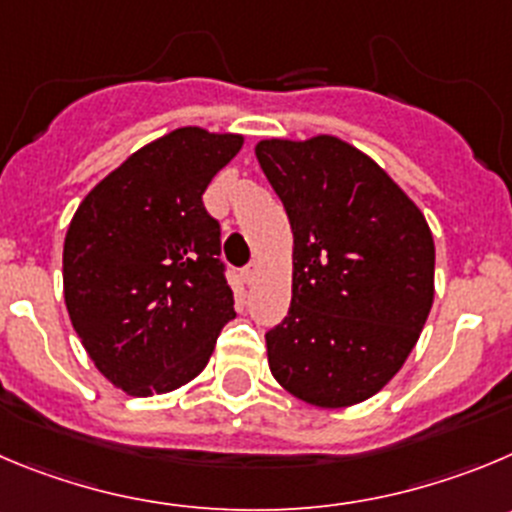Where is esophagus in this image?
Returning a JSON list of instances; mask_svg holds the SVG:
<instances>
[{
	"label": "esophagus",
	"mask_w": 512,
	"mask_h": 512,
	"mask_svg": "<svg viewBox=\"0 0 512 512\" xmlns=\"http://www.w3.org/2000/svg\"><path fill=\"white\" fill-rule=\"evenodd\" d=\"M255 278H257V265H255V262H250V265L242 267V280H245L247 285L255 283Z\"/></svg>",
	"instance_id": "obj_1"
}]
</instances>
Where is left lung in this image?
I'll return each mask as SVG.
<instances>
[{"label": "left lung", "mask_w": 512, "mask_h": 512, "mask_svg": "<svg viewBox=\"0 0 512 512\" xmlns=\"http://www.w3.org/2000/svg\"><path fill=\"white\" fill-rule=\"evenodd\" d=\"M293 229V300L265 333L272 376L315 407L374 396L407 361L434 298L424 214L379 164L333 136L260 141Z\"/></svg>", "instance_id": "obj_1"}]
</instances>
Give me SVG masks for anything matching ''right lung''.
Listing matches in <instances>:
<instances>
[{
	"mask_svg": "<svg viewBox=\"0 0 512 512\" xmlns=\"http://www.w3.org/2000/svg\"><path fill=\"white\" fill-rule=\"evenodd\" d=\"M240 148L242 136L176 128L105 176L70 222V321L100 374L128 394L194 379L234 318L222 227L202 194Z\"/></svg>",
	"mask_w": 512,
	"mask_h": 512,
	"instance_id": "right-lung-1",
	"label": "right lung"
}]
</instances>
